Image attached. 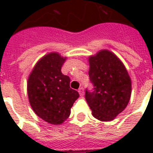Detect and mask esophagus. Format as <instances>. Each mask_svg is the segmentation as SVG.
<instances>
[{
  "mask_svg": "<svg viewBox=\"0 0 153 153\" xmlns=\"http://www.w3.org/2000/svg\"><path fill=\"white\" fill-rule=\"evenodd\" d=\"M79 93L81 96L84 95V88L83 87H80V88L79 89Z\"/></svg>",
  "mask_w": 153,
  "mask_h": 153,
  "instance_id": "esophagus-1",
  "label": "esophagus"
}]
</instances>
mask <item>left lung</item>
Wrapping results in <instances>:
<instances>
[{"instance_id":"obj_1","label":"left lung","mask_w":153,"mask_h":153,"mask_svg":"<svg viewBox=\"0 0 153 153\" xmlns=\"http://www.w3.org/2000/svg\"><path fill=\"white\" fill-rule=\"evenodd\" d=\"M89 77L93 89H86V100L95 118L111 121L127 106L131 80L123 63L107 50L89 58Z\"/></svg>"}]
</instances>
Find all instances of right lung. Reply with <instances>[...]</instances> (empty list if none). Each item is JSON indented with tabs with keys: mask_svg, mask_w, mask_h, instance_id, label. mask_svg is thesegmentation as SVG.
I'll list each match as a JSON object with an SVG mask.
<instances>
[{
	"mask_svg": "<svg viewBox=\"0 0 153 153\" xmlns=\"http://www.w3.org/2000/svg\"><path fill=\"white\" fill-rule=\"evenodd\" d=\"M65 58L50 53L35 66L27 80V94L31 106L38 116L54 125L62 123L69 117L71 108L79 94L70 87L69 76L61 71Z\"/></svg>",
	"mask_w": 153,
	"mask_h": 153,
	"instance_id": "right-lung-1",
	"label": "right lung"
}]
</instances>
